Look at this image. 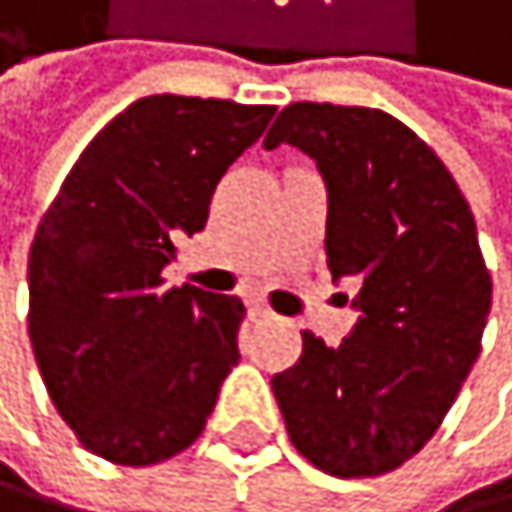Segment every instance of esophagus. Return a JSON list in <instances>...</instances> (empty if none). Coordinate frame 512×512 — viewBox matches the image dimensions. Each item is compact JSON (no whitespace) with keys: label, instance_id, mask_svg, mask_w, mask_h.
<instances>
[{"label":"esophagus","instance_id":"obj_1","mask_svg":"<svg viewBox=\"0 0 512 512\" xmlns=\"http://www.w3.org/2000/svg\"><path fill=\"white\" fill-rule=\"evenodd\" d=\"M248 318L251 321H264V318H270V308L261 305V302H248Z\"/></svg>","mask_w":512,"mask_h":512}]
</instances>
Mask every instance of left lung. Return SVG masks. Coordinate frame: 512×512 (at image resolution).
Wrapping results in <instances>:
<instances>
[{
    "instance_id": "obj_1",
    "label": "left lung",
    "mask_w": 512,
    "mask_h": 512,
    "mask_svg": "<svg viewBox=\"0 0 512 512\" xmlns=\"http://www.w3.org/2000/svg\"><path fill=\"white\" fill-rule=\"evenodd\" d=\"M292 144L327 185V267L362 311L340 346L302 333L273 374L292 447L336 478H368L422 450L469 377L491 311L475 217L437 153L368 106L289 103L264 147Z\"/></svg>"
}]
</instances>
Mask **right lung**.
Here are the masks:
<instances>
[{
	"label": "right lung",
	"instance_id": "add662e5",
	"mask_svg": "<svg viewBox=\"0 0 512 512\" xmlns=\"http://www.w3.org/2000/svg\"><path fill=\"white\" fill-rule=\"evenodd\" d=\"M277 106L153 94L84 147L27 258V333L56 412L116 466H153L201 437L239 362L245 305L163 267L201 232L223 172Z\"/></svg>",
	"mask_w": 512,
	"mask_h": 512
}]
</instances>
